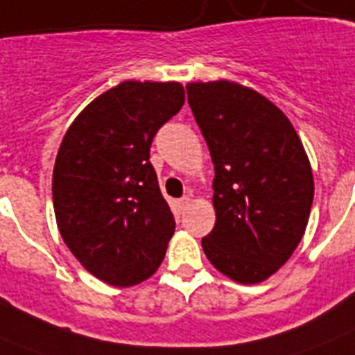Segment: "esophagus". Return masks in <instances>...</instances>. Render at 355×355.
<instances>
[{
  "mask_svg": "<svg viewBox=\"0 0 355 355\" xmlns=\"http://www.w3.org/2000/svg\"><path fill=\"white\" fill-rule=\"evenodd\" d=\"M189 202H191V197H189V195H184L182 199H178V208H180V210H186V208H188L189 206Z\"/></svg>",
  "mask_w": 355,
  "mask_h": 355,
  "instance_id": "34e87169",
  "label": "esophagus"
}]
</instances>
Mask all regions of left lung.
I'll return each instance as SVG.
<instances>
[{
    "label": "left lung",
    "instance_id": "1",
    "mask_svg": "<svg viewBox=\"0 0 355 355\" xmlns=\"http://www.w3.org/2000/svg\"><path fill=\"white\" fill-rule=\"evenodd\" d=\"M186 90L216 169L206 258L239 284L263 282L291 258L308 225L313 175L302 141L286 114L250 88L216 80Z\"/></svg>",
    "mask_w": 355,
    "mask_h": 355
}]
</instances>
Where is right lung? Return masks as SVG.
Instances as JSON below:
<instances>
[{
    "label": "right lung",
    "mask_w": 355,
    "mask_h": 355,
    "mask_svg": "<svg viewBox=\"0 0 355 355\" xmlns=\"http://www.w3.org/2000/svg\"><path fill=\"white\" fill-rule=\"evenodd\" d=\"M182 105L178 83L125 80L94 99L60 144L53 169L58 230L83 267L110 286L147 280L166 256L175 217L149 153Z\"/></svg>",
    "instance_id": "right-lung-1"
}]
</instances>
